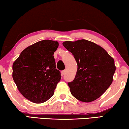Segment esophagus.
Wrapping results in <instances>:
<instances>
[{"label":"esophagus","mask_w":129,"mask_h":129,"mask_svg":"<svg viewBox=\"0 0 129 129\" xmlns=\"http://www.w3.org/2000/svg\"><path fill=\"white\" fill-rule=\"evenodd\" d=\"M66 70H63V71H62V72H61L62 76H63V75L66 74Z\"/></svg>","instance_id":"34e87169"}]
</instances>
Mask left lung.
Masks as SVG:
<instances>
[{
    "instance_id": "1",
    "label": "left lung",
    "mask_w": 129,
    "mask_h": 129,
    "mask_svg": "<svg viewBox=\"0 0 129 129\" xmlns=\"http://www.w3.org/2000/svg\"><path fill=\"white\" fill-rule=\"evenodd\" d=\"M62 45L77 63L74 80L68 83L71 94L81 102L99 98L112 83L114 60L102 47L89 40L66 41Z\"/></svg>"
}]
</instances>
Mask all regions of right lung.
I'll use <instances>...</instances> for the list:
<instances>
[{
    "instance_id": "right-lung-1",
    "label": "right lung",
    "mask_w": 129,
    "mask_h": 129,
    "mask_svg": "<svg viewBox=\"0 0 129 129\" xmlns=\"http://www.w3.org/2000/svg\"><path fill=\"white\" fill-rule=\"evenodd\" d=\"M58 46L50 40L38 42L25 49L13 63L12 77L18 89L34 103L50 99L61 80L53 56Z\"/></svg>"
}]
</instances>
